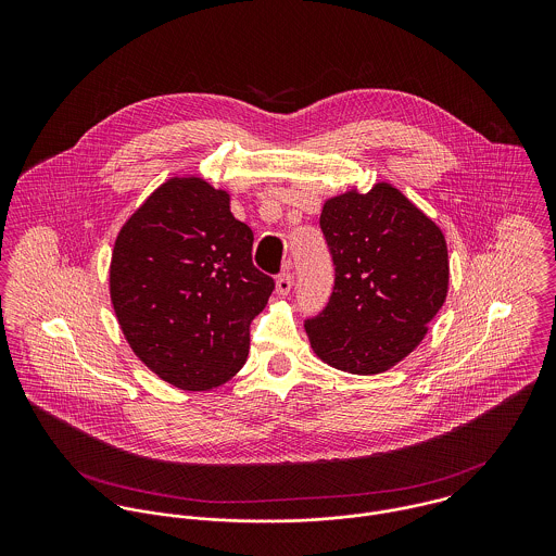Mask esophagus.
I'll return each instance as SVG.
<instances>
[{
    "instance_id": "1",
    "label": "esophagus",
    "mask_w": 556,
    "mask_h": 556,
    "mask_svg": "<svg viewBox=\"0 0 556 556\" xmlns=\"http://www.w3.org/2000/svg\"><path fill=\"white\" fill-rule=\"evenodd\" d=\"M291 289H293V274L291 271H282L278 276V280H276V293L285 298V295L291 293Z\"/></svg>"
}]
</instances>
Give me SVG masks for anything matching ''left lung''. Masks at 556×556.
Returning <instances> with one entry per match:
<instances>
[{"instance_id":"left-lung-1","label":"left lung","mask_w":556,"mask_h":556,"mask_svg":"<svg viewBox=\"0 0 556 556\" xmlns=\"http://www.w3.org/2000/svg\"><path fill=\"white\" fill-rule=\"evenodd\" d=\"M318 225L333 289L317 317L304 320L311 344L338 370L379 375L421 342L445 302V238L390 184L329 199Z\"/></svg>"}]
</instances>
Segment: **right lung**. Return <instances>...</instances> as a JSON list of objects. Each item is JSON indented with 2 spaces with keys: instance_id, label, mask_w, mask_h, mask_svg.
I'll return each mask as SVG.
<instances>
[{
  "instance_id": "1",
  "label": "right lung",
  "mask_w": 556,
  "mask_h": 556,
  "mask_svg": "<svg viewBox=\"0 0 556 556\" xmlns=\"http://www.w3.org/2000/svg\"><path fill=\"white\" fill-rule=\"evenodd\" d=\"M252 229L229 194L168 179L115 239L111 302L126 340L160 379L212 390L243 366L250 323L276 282L252 263Z\"/></svg>"
}]
</instances>
